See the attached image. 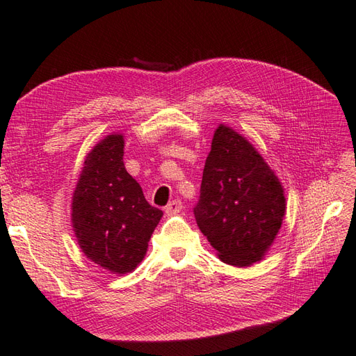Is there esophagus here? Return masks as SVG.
Here are the masks:
<instances>
[{"label": "esophagus", "mask_w": 356, "mask_h": 356, "mask_svg": "<svg viewBox=\"0 0 356 356\" xmlns=\"http://www.w3.org/2000/svg\"><path fill=\"white\" fill-rule=\"evenodd\" d=\"M165 214L166 216H172V214H177L180 209H182V200L180 199H174V200H171L168 205H166L165 208Z\"/></svg>", "instance_id": "34e87169"}]
</instances>
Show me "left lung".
Returning <instances> with one entry per match:
<instances>
[{
  "label": "left lung",
  "mask_w": 356,
  "mask_h": 356,
  "mask_svg": "<svg viewBox=\"0 0 356 356\" xmlns=\"http://www.w3.org/2000/svg\"><path fill=\"white\" fill-rule=\"evenodd\" d=\"M286 211L283 188L263 157L229 127L214 133L194 217L218 259L245 268L261 260Z\"/></svg>",
  "instance_id": "1"
}]
</instances>
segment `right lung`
<instances>
[{
    "mask_svg": "<svg viewBox=\"0 0 356 356\" xmlns=\"http://www.w3.org/2000/svg\"><path fill=\"white\" fill-rule=\"evenodd\" d=\"M162 216L125 170L122 136H107L88 153L73 194L72 222L82 252L115 274L131 272Z\"/></svg>",
    "mask_w": 356,
    "mask_h": 356,
    "instance_id": "1",
    "label": "right lung"
}]
</instances>
